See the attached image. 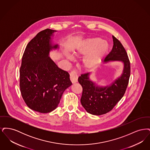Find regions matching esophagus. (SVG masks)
Instances as JSON below:
<instances>
[{"instance_id": "obj_1", "label": "esophagus", "mask_w": 150, "mask_h": 150, "mask_svg": "<svg viewBox=\"0 0 150 150\" xmlns=\"http://www.w3.org/2000/svg\"><path fill=\"white\" fill-rule=\"evenodd\" d=\"M70 80L72 83H75L78 81V75L77 72L75 71H72L70 74Z\"/></svg>"}]
</instances>
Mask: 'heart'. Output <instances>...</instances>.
Masks as SVG:
<instances>
[{
  "instance_id": "obj_1",
  "label": "heart",
  "mask_w": 150,
  "mask_h": 150,
  "mask_svg": "<svg viewBox=\"0 0 150 150\" xmlns=\"http://www.w3.org/2000/svg\"><path fill=\"white\" fill-rule=\"evenodd\" d=\"M109 48L106 41L100 38H92L84 39L79 42L72 50L75 56H85L83 58L82 63L86 69H92L100 64L106 56ZM66 58L72 60L71 55L66 54Z\"/></svg>"
}]
</instances>
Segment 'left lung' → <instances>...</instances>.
Wrapping results in <instances>:
<instances>
[{
	"label": "left lung",
	"instance_id": "1",
	"mask_svg": "<svg viewBox=\"0 0 150 150\" xmlns=\"http://www.w3.org/2000/svg\"><path fill=\"white\" fill-rule=\"evenodd\" d=\"M114 45L111 51L103 60V64L120 62L122 64L121 75L109 85L102 86L90 77L92 73L81 75L79 83L83 87L80 99L86 112L94 115L106 114L121 100L128 84L130 66L128 54L119 40L112 36Z\"/></svg>",
	"mask_w": 150,
	"mask_h": 150
}]
</instances>
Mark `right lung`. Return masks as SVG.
<instances>
[{
	"label": "right lung",
	"instance_id": "add662e5",
	"mask_svg": "<svg viewBox=\"0 0 150 150\" xmlns=\"http://www.w3.org/2000/svg\"><path fill=\"white\" fill-rule=\"evenodd\" d=\"M57 32L45 29L29 42L22 58L20 86L22 98L31 110L48 113L57 108L64 91L72 85L70 75L50 57L59 45L53 41Z\"/></svg>",
	"mask_w": 150,
	"mask_h": 150
}]
</instances>
